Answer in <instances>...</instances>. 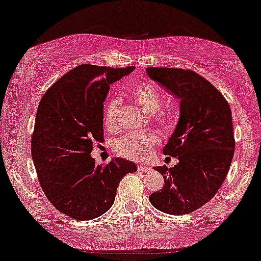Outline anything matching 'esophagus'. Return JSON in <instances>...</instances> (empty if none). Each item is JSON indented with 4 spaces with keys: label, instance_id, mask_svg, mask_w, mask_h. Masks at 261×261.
Returning a JSON list of instances; mask_svg holds the SVG:
<instances>
[{
    "label": "esophagus",
    "instance_id": "34e87169",
    "mask_svg": "<svg viewBox=\"0 0 261 261\" xmlns=\"http://www.w3.org/2000/svg\"><path fill=\"white\" fill-rule=\"evenodd\" d=\"M138 170L140 171V172H144L145 173V172H148V171L151 170V167L147 166V165H142V164H141V165L138 166Z\"/></svg>",
    "mask_w": 261,
    "mask_h": 261
}]
</instances>
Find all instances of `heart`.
I'll use <instances>...</instances> for the list:
<instances>
[{
  "label": "heart",
  "instance_id": "obj_1",
  "mask_svg": "<svg viewBox=\"0 0 261 261\" xmlns=\"http://www.w3.org/2000/svg\"><path fill=\"white\" fill-rule=\"evenodd\" d=\"M130 97L137 103L142 112L152 115V119L165 132L173 130L178 119L176 110L172 108L162 109V95L154 85L149 83H139L130 90ZM120 101L113 98L107 102L103 109V123L108 130H116L117 113ZM159 144V138L152 133H129L115 141V151L120 155L133 160H144L151 155L153 148Z\"/></svg>",
  "mask_w": 261,
  "mask_h": 261
}]
</instances>
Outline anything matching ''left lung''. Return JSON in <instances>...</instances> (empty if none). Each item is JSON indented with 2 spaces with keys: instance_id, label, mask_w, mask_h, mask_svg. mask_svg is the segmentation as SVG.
<instances>
[{
  "instance_id": "8db88e82",
  "label": "left lung",
  "mask_w": 261,
  "mask_h": 261,
  "mask_svg": "<svg viewBox=\"0 0 261 261\" xmlns=\"http://www.w3.org/2000/svg\"><path fill=\"white\" fill-rule=\"evenodd\" d=\"M146 72L180 99L179 120L163 149L179 163L171 169L154 167L165 185L153 192L149 201L160 212L184 215L209 202L226 179L235 148L230 107L195 71L147 67Z\"/></svg>"
}]
</instances>
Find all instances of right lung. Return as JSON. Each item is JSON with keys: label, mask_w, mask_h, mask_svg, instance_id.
Segmentation results:
<instances>
[{"label": "right lung", "mask_w": 261, "mask_h": 261, "mask_svg": "<svg viewBox=\"0 0 261 261\" xmlns=\"http://www.w3.org/2000/svg\"><path fill=\"white\" fill-rule=\"evenodd\" d=\"M134 66H76L42 96L32 135L39 183L57 210L85 221L112 208L120 181L137 165L122 158L96 165L90 153L103 142V102L110 84Z\"/></svg>", "instance_id": "obj_1"}]
</instances>
